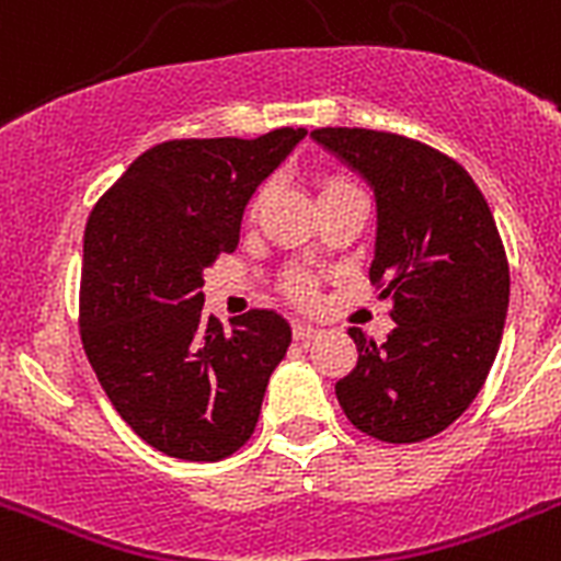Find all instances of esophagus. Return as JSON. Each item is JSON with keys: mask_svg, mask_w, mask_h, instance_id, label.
I'll use <instances>...</instances> for the list:
<instances>
[{"mask_svg": "<svg viewBox=\"0 0 561 561\" xmlns=\"http://www.w3.org/2000/svg\"><path fill=\"white\" fill-rule=\"evenodd\" d=\"M317 331H320V329H314V325H311V323H304V320H297V323L291 325V334H295V340H300V342L314 340Z\"/></svg>", "mask_w": 561, "mask_h": 561, "instance_id": "34e87169", "label": "esophagus"}]
</instances>
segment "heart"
Segmentation results:
<instances>
[{"label":"heart","mask_w":561,"mask_h":561,"mask_svg":"<svg viewBox=\"0 0 561 561\" xmlns=\"http://www.w3.org/2000/svg\"><path fill=\"white\" fill-rule=\"evenodd\" d=\"M351 187H356L351 180H345V176H336V173H329V176H320V182H317V196L323 199V196L351 191ZM286 286H289V291L295 300H304V304H309L311 297H314V286H311V277L306 275V272H295Z\"/></svg>","instance_id":"heart-1"}]
</instances>
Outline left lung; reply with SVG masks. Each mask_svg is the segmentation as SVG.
Listing matches in <instances>:
<instances>
[{"label":"left lung","mask_w":561,"mask_h":561,"mask_svg":"<svg viewBox=\"0 0 561 561\" xmlns=\"http://www.w3.org/2000/svg\"><path fill=\"white\" fill-rule=\"evenodd\" d=\"M376 196L370 284L393 297L396 329L374 342L348 329L359 359L336 381L356 430L415 444L447 430L492 370L508 311V261L494 216L453 157L401 134L317 128Z\"/></svg>","instance_id":"obj_1"}]
</instances>
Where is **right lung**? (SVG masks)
<instances>
[{
  "instance_id": "add662e5",
  "label": "right lung",
  "mask_w": 561,
  "mask_h": 561,
  "mask_svg": "<svg viewBox=\"0 0 561 561\" xmlns=\"http://www.w3.org/2000/svg\"><path fill=\"white\" fill-rule=\"evenodd\" d=\"M306 128L238 140H168L128 165L83 232L81 340L108 401L157 453L221 460L257 424L291 342L252 309L232 331L202 314L205 270L238 247L244 207Z\"/></svg>"
}]
</instances>
